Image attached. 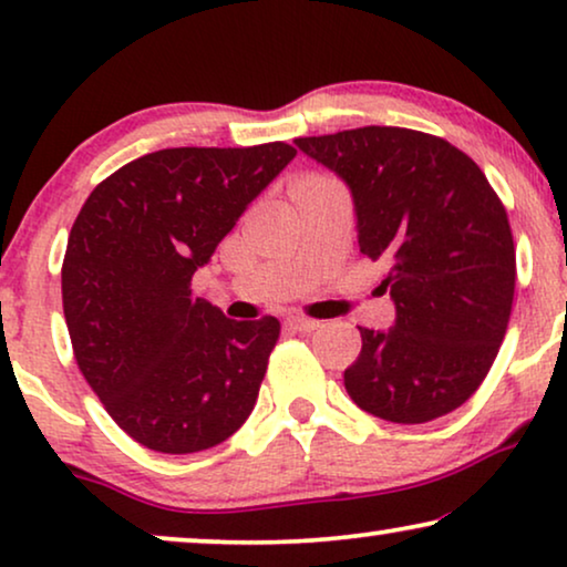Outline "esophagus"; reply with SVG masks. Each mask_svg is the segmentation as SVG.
I'll use <instances>...</instances> for the list:
<instances>
[{"label":"esophagus","mask_w":567,"mask_h":567,"mask_svg":"<svg viewBox=\"0 0 567 567\" xmlns=\"http://www.w3.org/2000/svg\"><path fill=\"white\" fill-rule=\"evenodd\" d=\"M286 324H289V328L297 330V332H315L317 328H322V322L312 320V317H289Z\"/></svg>","instance_id":"1"}]
</instances>
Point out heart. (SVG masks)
Returning <instances> with one entry per match:
<instances>
[{"label": "heart", "instance_id": "obj_1", "mask_svg": "<svg viewBox=\"0 0 567 567\" xmlns=\"http://www.w3.org/2000/svg\"><path fill=\"white\" fill-rule=\"evenodd\" d=\"M312 181H322V177H307V181H301V183H312Z\"/></svg>", "mask_w": 567, "mask_h": 567}]
</instances>
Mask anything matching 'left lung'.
Instances as JSON below:
<instances>
[{
	"label": "left lung",
	"instance_id": "left-lung-1",
	"mask_svg": "<svg viewBox=\"0 0 567 567\" xmlns=\"http://www.w3.org/2000/svg\"><path fill=\"white\" fill-rule=\"evenodd\" d=\"M353 193L359 245L384 260L394 328L361 330L346 369L351 400L392 423H429L464 405L491 371L516 289L506 206L446 138L363 126L293 138Z\"/></svg>",
	"mask_w": 567,
	"mask_h": 567
}]
</instances>
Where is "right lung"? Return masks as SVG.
I'll list each match as a JSON object with an SVG mask.
<instances>
[{"instance_id": "right-lung-1", "label": "right lung", "mask_w": 567, "mask_h": 567, "mask_svg": "<svg viewBox=\"0 0 567 567\" xmlns=\"http://www.w3.org/2000/svg\"><path fill=\"white\" fill-rule=\"evenodd\" d=\"M293 154L284 142L159 150L115 169L76 214L61 266L74 359L142 446L204 452L252 413L281 322L227 320L190 281Z\"/></svg>"}]
</instances>
